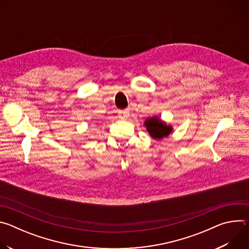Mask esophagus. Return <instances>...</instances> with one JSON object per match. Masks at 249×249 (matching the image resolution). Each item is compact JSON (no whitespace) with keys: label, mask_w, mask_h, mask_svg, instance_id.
I'll use <instances>...</instances> for the list:
<instances>
[{"label":"esophagus","mask_w":249,"mask_h":249,"mask_svg":"<svg viewBox=\"0 0 249 249\" xmlns=\"http://www.w3.org/2000/svg\"><path fill=\"white\" fill-rule=\"evenodd\" d=\"M129 115H130L129 109H125V110H120L119 111V117L121 119H126V118L129 117Z\"/></svg>","instance_id":"esophagus-1"}]
</instances>
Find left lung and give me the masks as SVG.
<instances>
[{
    "label": "left lung",
    "mask_w": 249,
    "mask_h": 249,
    "mask_svg": "<svg viewBox=\"0 0 249 249\" xmlns=\"http://www.w3.org/2000/svg\"><path fill=\"white\" fill-rule=\"evenodd\" d=\"M145 126L154 139H162L163 137H167L172 131V128L169 125L167 126L166 123L162 122L158 117L148 118L145 122Z\"/></svg>",
    "instance_id": "left-lung-1"
}]
</instances>
